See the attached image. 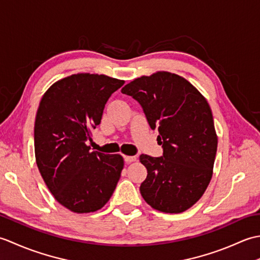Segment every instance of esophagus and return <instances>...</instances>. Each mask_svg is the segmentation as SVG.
Masks as SVG:
<instances>
[{
  "mask_svg": "<svg viewBox=\"0 0 260 260\" xmlns=\"http://www.w3.org/2000/svg\"><path fill=\"white\" fill-rule=\"evenodd\" d=\"M124 159H125V162H126V163H132V162H135L136 159H137V157H136V156H128V155H125V156H124Z\"/></svg>",
  "mask_w": 260,
  "mask_h": 260,
  "instance_id": "esophagus-1",
  "label": "esophagus"
}]
</instances>
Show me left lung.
<instances>
[{
    "mask_svg": "<svg viewBox=\"0 0 260 260\" xmlns=\"http://www.w3.org/2000/svg\"><path fill=\"white\" fill-rule=\"evenodd\" d=\"M121 92L141 105L163 147L159 157L140 156L147 169L140 186L143 199L161 212L185 211L212 178L218 137L207 99L189 81L167 71L137 78Z\"/></svg>",
    "mask_w": 260,
    "mask_h": 260,
    "instance_id": "8db88e82",
    "label": "left lung"
}]
</instances>
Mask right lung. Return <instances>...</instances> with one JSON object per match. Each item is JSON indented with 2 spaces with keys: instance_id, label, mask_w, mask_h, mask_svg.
Wrapping results in <instances>:
<instances>
[{
  "instance_id": "add662e5",
  "label": "right lung",
  "mask_w": 260,
  "mask_h": 260,
  "mask_svg": "<svg viewBox=\"0 0 260 260\" xmlns=\"http://www.w3.org/2000/svg\"><path fill=\"white\" fill-rule=\"evenodd\" d=\"M123 85L105 75L77 74L42 96L35 123L37 165L54 199L70 211H97L117 185L123 157L91 152L86 141L101 124L108 98Z\"/></svg>"
}]
</instances>
